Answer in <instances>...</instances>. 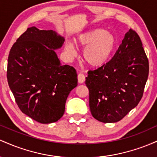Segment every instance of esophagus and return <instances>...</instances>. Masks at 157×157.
<instances>
[{
    "label": "esophagus",
    "mask_w": 157,
    "mask_h": 157,
    "mask_svg": "<svg viewBox=\"0 0 157 157\" xmlns=\"http://www.w3.org/2000/svg\"><path fill=\"white\" fill-rule=\"evenodd\" d=\"M77 79H78V82L79 83H83L86 80V77L83 74H79L78 76H77Z\"/></svg>",
    "instance_id": "34e87169"
}]
</instances>
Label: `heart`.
Instances as JSON below:
<instances>
[{
    "mask_svg": "<svg viewBox=\"0 0 157 157\" xmlns=\"http://www.w3.org/2000/svg\"><path fill=\"white\" fill-rule=\"evenodd\" d=\"M117 39L112 33L103 29H95L80 34L76 40V44L85 48L82 53L83 60L89 66L97 68L107 62L112 55ZM65 51L70 56H75L76 51L71 43L65 45Z\"/></svg>",
    "mask_w": 157,
    "mask_h": 157,
    "instance_id": "heart-1",
    "label": "heart"
}]
</instances>
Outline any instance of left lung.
Segmentation results:
<instances>
[{
	"mask_svg": "<svg viewBox=\"0 0 157 157\" xmlns=\"http://www.w3.org/2000/svg\"><path fill=\"white\" fill-rule=\"evenodd\" d=\"M148 71L140 37L129 29L112 59L86 77L94 118L104 123L122 120L141 100Z\"/></svg>",
	"mask_w": 157,
	"mask_h": 157,
	"instance_id": "8db88e82",
	"label": "left lung"
}]
</instances>
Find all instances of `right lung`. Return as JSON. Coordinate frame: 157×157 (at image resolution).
Masks as SVG:
<instances>
[{"instance_id": "add662e5", "label": "right lung", "mask_w": 157, "mask_h": 157, "mask_svg": "<svg viewBox=\"0 0 157 157\" xmlns=\"http://www.w3.org/2000/svg\"><path fill=\"white\" fill-rule=\"evenodd\" d=\"M65 39L53 30L30 27L10 52L7 80L19 109L43 124L63 115L70 91L77 86L76 70L62 66L55 50Z\"/></svg>"}]
</instances>
